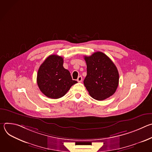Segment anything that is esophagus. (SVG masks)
Instances as JSON below:
<instances>
[{
	"label": "esophagus",
	"instance_id": "obj_1",
	"mask_svg": "<svg viewBox=\"0 0 152 152\" xmlns=\"http://www.w3.org/2000/svg\"><path fill=\"white\" fill-rule=\"evenodd\" d=\"M82 80V77L81 76H79L78 77H77V81L78 82H81Z\"/></svg>",
	"mask_w": 152,
	"mask_h": 152
}]
</instances>
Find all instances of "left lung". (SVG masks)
Segmentation results:
<instances>
[{
    "label": "left lung",
    "mask_w": 152,
    "mask_h": 152,
    "mask_svg": "<svg viewBox=\"0 0 152 152\" xmlns=\"http://www.w3.org/2000/svg\"><path fill=\"white\" fill-rule=\"evenodd\" d=\"M87 75L83 83L90 95L97 100L113 96L118 87L119 74L111 59L101 52L84 56Z\"/></svg>",
    "instance_id": "8db88e82"
}]
</instances>
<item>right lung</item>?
Returning a JSON list of instances; mask_svg holds the SVG:
<instances>
[{
  "label": "right lung",
  "instance_id": "add662e5",
  "mask_svg": "<svg viewBox=\"0 0 152 152\" xmlns=\"http://www.w3.org/2000/svg\"><path fill=\"white\" fill-rule=\"evenodd\" d=\"M64 59L56 55L48 56L41 65L37 81L40 91L50 99L64 96L77 82L72 79L70 72L63 67Z\"/></svg>",
  "mask_w": 152,
  "mask_h": 152
}]
</instances>
